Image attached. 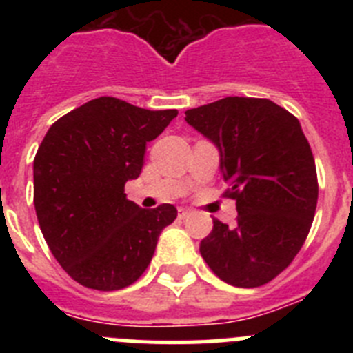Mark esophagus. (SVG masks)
Returning <instances> with one entry per match:
<instances>
[{
    "label": "esophagus",
    "instance_id": "1",
    "mask_svg": "<svg viewBox=\"0 0 353 353\" xmlns=\"http://www.w3.org/2000/svg\"><path fill=\"white\" fill-rule=\"evenodd\" d=\"M189 214H191V210H189V208H180V210H179V217H180V219H185V217Z\"/></svg>",
    "mask_w": 353,
    "mask_h": 353
}]
</instances>
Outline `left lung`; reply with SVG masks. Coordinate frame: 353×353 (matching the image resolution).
Segmentation results:
<instances>
[{
	"label": "left lung",
	"mask_w": 353,
	"mask_h": 353,
	"mask_svg": "<svg viewBox=\"0 0 353 353\" xmlns=\"http://www.w3.org/2000/svg\"><path fill=\"white\" fill-rule=\"evenodd\" d=\"M210 139L236 201V224L214 219L199 252L215 276L239 288L272 281L304 244L318 201L313 152L299 120L269 99L226 97L187 109Z\"/></svg>",
	"instance_id": "8db88e82"
}]
</instances>
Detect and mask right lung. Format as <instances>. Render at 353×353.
I'll return each mask as SVG.
<instances>
[{
  "label": "right lung",
  "mask_w": 353,
  "mask_h": 353,
  "mask_svg": "<svg viewBox=\"0 0 353 353\" xmlns=\"http://www.w3.org/2000/svg\"><path fill=\"white\" fill-rule=\"evenodd\" d=\"M176 109L150 111L99 97L54 121L33 161V201L42 235L65 272L86 288L113 292L138 281L161 232L176 219L170 203L129 201L146 143Z\"/></svg>",
  "instance_id": "right-lung-1"
}]
</instances>
